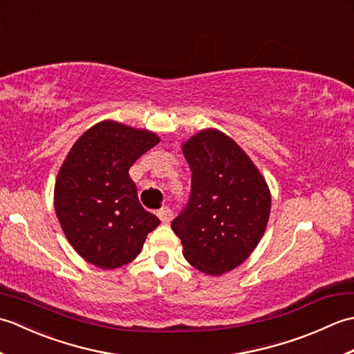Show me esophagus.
<instances>
[{"label": "esophagus", "mask_w": 354, "mask_h": 354, "mask_svg": "<svg viewBox=\"0 0 354 354\" xmlns=\"http://www.w3.org/2000/svg\"><path fill=\"white\" fill-rule=\"evenodd\" d=\"M158 217H160L162 223H169L171 221V212L169 207H162L160 212H158Z\"/></svg>", "instance_id": "1"}]
</instances>
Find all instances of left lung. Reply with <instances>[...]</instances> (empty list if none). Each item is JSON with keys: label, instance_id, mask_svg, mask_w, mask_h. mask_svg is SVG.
Masks as SVG:
<instances>
[{"label": "left lung", "instance_id": "left-lung-1", "mask_svg": "<svg viewBox=\"0 0 354 354\" xmlns=\"http://www.w3.org/2000/svg\"><path fill=\"white\" fill-rule=\"evenodd\" d=\"M183 153L193 173L192 193L171 230L192 266L219 277L242 265L265 234L269 187L245 150L213 127L184 141Z\"/></svg>", "mask_w": 354, "mask_h": 354}]
</instances>
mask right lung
<instances>
[{
    "label": "right lung",
    "mask_w": 354,
    "mask_h": 354,
    "mask_svg": "<svg viewBox=\"0 0 354 354\" xmlns=\"http://www.w3.org/2000/svg\"><path fill=\"white\" fill-rule=\"evenodd\" d=\"M160 142L156 133L103 120L80 135L59 169L55 212L82 259L115 269L137 259L160 219L141 207L129 169Z\"/></svg>",
    "instance_id": "add662e5"
}]
</instances>
